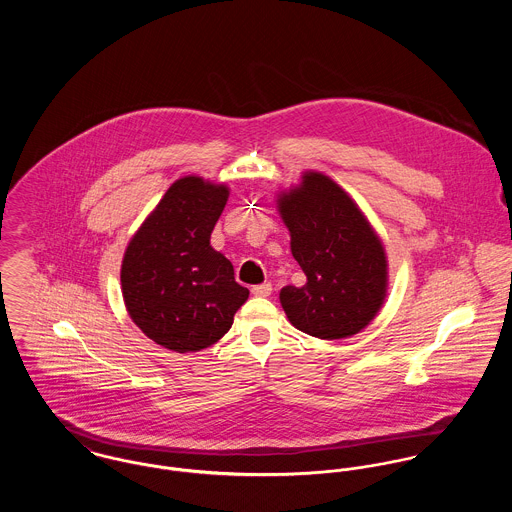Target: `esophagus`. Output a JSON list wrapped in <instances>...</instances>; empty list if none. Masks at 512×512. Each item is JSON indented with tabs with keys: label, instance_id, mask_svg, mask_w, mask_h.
Masks as SVG:
<instances>
[{
	"label": "esophagus",
	"instance_id": "esophagus-1",
	"mask_svg": "<svg viewBox=\"0 0 512 512\" xmlns=\"http://www.w3.org/2000/svg\"><path fill=\"white\" fill-rule=\"evenodd\" d=\"M252 293L256 297H268L272 293V284H260V286H254Z\"/></svg>",
	"mask_w": 512,
	"mask_h": 512
}]
</instances>
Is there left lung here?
<instances>
[{
    "instance_id": "left-lung-1",
    "label": "left lung",
    "mask_w": 512,
    "mask_h": 512,
    "mask_svg": "<svg viewBox=\"0 0 512 512\" xmlns=\"http://www.w3.org/2000/svg\"><path fill=\"white\" fill-rule=\"evenodd\" d=\"M292 254L307 282L280 292L293 327L319 339L359 333L386 295V256L359 207L329 177L305 173L280 197Z\"/></svg>"
}]
</instances>
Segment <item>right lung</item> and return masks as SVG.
I'll return each instance as SVG.
<instances>
[{
    "label": "right lung",
    "instance_id": "obj_1",
    "mask_svg": "<svg viewBox=\"0 0 512 512\" xmlns=\"http://www.w3.org/2000/svg\"><path fill=\"white\" fill-rule=\"evenodd\" d=\"M226 199L224 185L183 177L167 189L126 248V309L151 341L169 351L211 347L248 299L230 260L211 246Z\"/></svg>",
    "mask_w": 512,
    "mask_h": 512
}]
</instances>
